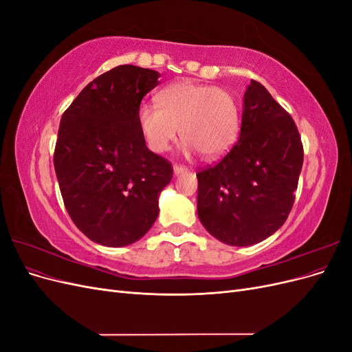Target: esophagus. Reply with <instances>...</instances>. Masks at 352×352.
Masks as SVG:
<instances>
[{
	"label": "esophagus",
	"instance_id": "1",
	"mask_svg": "<svg viewBox=\"0 0 352 352\" xmlns=\"http://www.w3.org/2000/svg\"><path fill=\"white\" fill-rule=\"evenodd\" d=\"M173 172H175V175L186 173V172H188V167H186V166H182V164H175V166H173Z\"/></svg>",
	"mask_w": 352,
	"mask_h": 352
}]
</instances>
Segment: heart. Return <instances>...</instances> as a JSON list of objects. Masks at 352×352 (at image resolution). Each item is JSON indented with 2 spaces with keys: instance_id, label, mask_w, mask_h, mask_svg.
<instances>
[{
  "instance_id": "1",
  "label": "heart",
  "mask_w": 352,
  "mask_h": 352,
  "mask_svg": "<svg viewBox=\"0 0 352 352\" xmlns=\"http://www.w3.org/2000/svg\"><path fill=\"white\" fill-rule=\"evenodd\" d=\"M138 126L154 153L167 151L180 129L188 148L214 158L235 141L238 107L229 92L185 80L160 91L157 105H140Z\"/></svg>"
}]
</instances>
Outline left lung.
I'll list each match as a JSON object with an SVG mask.
<instances>
[{"label": "left lung", "mask_w": 352, "mask_h": 352, "mask_svg": "<svg viewBox=\"0 0 352 352\" xmlns=\"http://www.w3.org/2000/svg\"><path fill=\"white\" fill-rule=\"evenodd\" d=\"M302 162L301 136L291 114L251 80L239 141L217 164L197 173L202 226L235 247L269 238L292 210Z\"/></svg>", "instance_id": "left-lung-1"}]
</instances>
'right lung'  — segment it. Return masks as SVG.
<instances>
[{"label": "right lung", "instance_id": "right-lung-1", "mask_svg": "<svg viewBox=\"0 0 352 352\" xmlns=\"http://www.w3.org/2000/svg\"><path fill=\"white\" fill-rule=\"evenodd\" d=\"M160 73L117 66L85 87L63 113L54 168L78 229L105 247L133 243L158 216L173 167L145 145L138 109Z\"/></svg>", "mask_w": 352, "mask_h": 352}]
</instances>
